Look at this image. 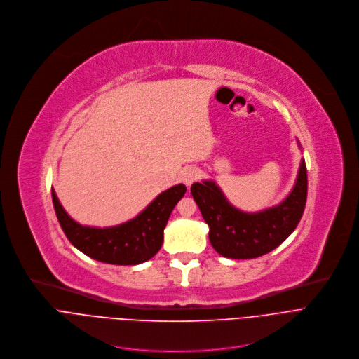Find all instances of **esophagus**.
Returning <instances> with one entry per match:
<instances>
[{
	"label": "esophagus",
	"mask_w": 359,
	"mask_h": 359,
	"mask_svg": "<svg viewBox=\"0 0 359 359\" xmlns=\"http://www.w3.org/2000/svg\"><path fill=\"white\" fill-rule=\"evenodd\" d=\"M199 177H201V171L195 167H187L181 171V180L185 185H191L192 182L199 180Z\"/></svg>",
	"instance_id": "obj_1"
}]
</instances>
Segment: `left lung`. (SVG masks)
<instances>
[{"label":"left lung","instance_id":"left-lung-1","mask_svg":"<svg viewBox=\"0 0 359 359\" xmlns=\"http://www.w3.org/2000/svg\"><path fill=\"white\" fill-rule=\"evenodd\" d=\"M191 194L209 226L213 249L229 259L263 256L287 239L297 228L307 201V168L302 160L290 195L280 205L257 213L232 206L213 181L195 182Z\"/></svg>","mask_w":359,"mask_h":359}]
</instances>
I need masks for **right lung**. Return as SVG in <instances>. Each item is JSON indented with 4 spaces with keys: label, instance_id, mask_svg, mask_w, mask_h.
<instances>
[{
    "label": "right lung",
    "instance_id": "add662e5",
    "mask_svg": "<svg viewBox=\"0 0 359 359\" xmlns=\"http://www.w3.org/2000/svg\"><path fill=\"white\" fill-rule=\"evenodd\" d=\"M185 192L184 184L171 187L134 219L103 229L82 226L72 219L53 189L52 201L62 231L76 249L103 263L130 266L150 260L161 249L164 228L174 206Z\"/></svg>",
    "mask_w": 359,
    "mask_h": 359
}]
</instances>
